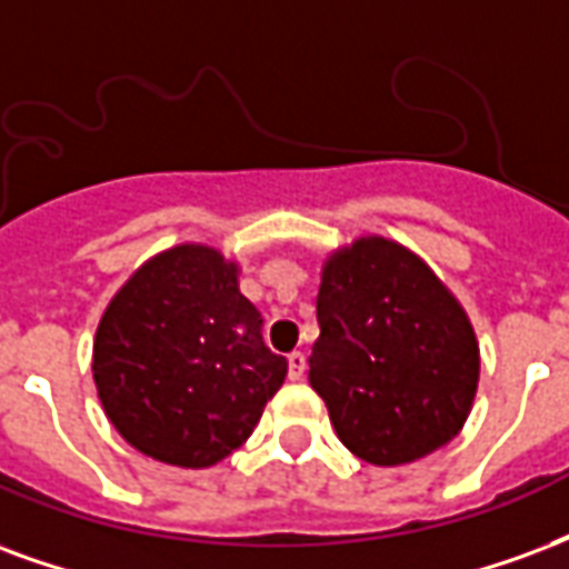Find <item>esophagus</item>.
<instances>
[{
	"label": "esophagus",
	"instance_id": "34e87169",
	"mask_svg": "<svg viewBox=\"0 0 569 569\" xmlns=\"http://www.w3.org/2000/svg\"><path fill=\"white\" fill-rule=\"evenodd\" d=\"M289 380H301L305 377V370H307V359H305V352H289Z\"/></svg>",
	"mask_w": 569,
	"mask_h": 569
}]
</instances>
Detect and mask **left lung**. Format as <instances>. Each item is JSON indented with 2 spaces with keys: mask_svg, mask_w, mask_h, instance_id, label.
<instances>
[{
  "mask_svg": "<svg viewBox=\"0 0 569 569\" xmlns=\"http://www.w3.org/2000/svg\"><path fill=\"white\" fill-rule=\"evenodd\" d=\"M317 319L310 386L352 456L410 465L465 428L479 386L477 331L422 256L382 234L331 250Z\"/></svg>",
  "mask_w": 569,
  "mask_h": 569,
  "instance_id": "obj_1",
  "label": "left lung"
}]
</instances>
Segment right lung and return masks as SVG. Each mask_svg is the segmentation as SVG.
<instances>
[{
  "label": "right lung",
  "mask_w": 569,
  "mask_h": 569,
  "mask_svg": "<svg viewBox=\"0 0 569 569\" xmlns=\"http://www.w3.org/2000/svg\"><path fill=\"white\" fill-rule=\"evenodd\" d=\"M241 264L208 243L150 256L108 301L92 340V380L126 443L201 470L247 443L286 380L283 356L241 296Z\"/></svg>",
  "instance_id": "obj_1"
}]
</instances>
